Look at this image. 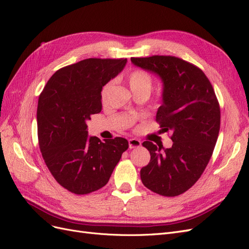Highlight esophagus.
<instances>
[{
  "instance_id": "1",
  "label": "esophagus",
  "mask_w": 249,
  "mask_h": 249,
  "mask_svg": "<svg viewBox=\"0 0 249 249\" xmlns=\"http://www.w3.org/2000/svg\"><path fill=\"white\" fill-rule=\"evenodd\" d=\"M140 145H141V142L138 139L132 138L129 140V147L130 148H136V147H139Z\"/></svg>"
}]
</instances>
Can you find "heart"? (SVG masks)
<instances>
[{
  "label": "heart",
  "instance_id": "1",
  "mask_svg": "<svg viewBox=\"0 0 249 249\" xmlns=\"http://www.w3.org/2000/svg\"><path fill=\"white\" fill-rule=\"evenodd\" d=\"M126 83L132 92L147 91L149 93L153 85V79H152V76H150V74L145 71L134 70L133 71H131L129 74H127ZM111 86H112L111 83H107V84L103 87L102 92H101V99L103 102L107 100Z\"/></svg>",
  "mask_w": 249,
  "mask_h": 249
}]
</instances>
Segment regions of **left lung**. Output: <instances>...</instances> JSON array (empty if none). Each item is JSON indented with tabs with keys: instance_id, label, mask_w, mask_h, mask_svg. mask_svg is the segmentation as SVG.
Returning <instances> with one entry per match:
<instances>
[{
	"instance_id": "8db88e82",
	"label": "left lung",
	"mask_w": 249,
	"mask_h": 249,
	"mask_svg": "<svg viewBox=\"0 0 249 249\" xmlns=\"http://www.w3.org/2000/svg\"><path fill=\"white\" fill-rule=\"evenodd\" d=\"M131 61L161 78L162 105L156 120L173 141L170 148L142 143L150 161L140 170L141 180L155 193L177 196L197 182L212 157L220 129L219 103L206 74L183 59L156 55Z\"/></svg>"
}]
</instances>
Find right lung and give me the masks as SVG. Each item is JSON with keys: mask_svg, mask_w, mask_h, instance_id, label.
I'll return each instance as SVG.
<instances>
[{"mask_svg": "<svg viewBox=\"0 0 249 249\" xmlns=\"http://www.w3.org/2000/svg\"><path fill=\"white\" fill-rule=\"evenodd\" d=\"M126 59L89 58L57 71L37 107L40 152L52 176L66 190L88 194L108 183L129 142L88 137L87 120L102 111L101 91Z\"/></svg>", "mask_w": 249, "mask_h": 249, "instance_id": "obj_1", "label": "right lung"}]
</instances>
